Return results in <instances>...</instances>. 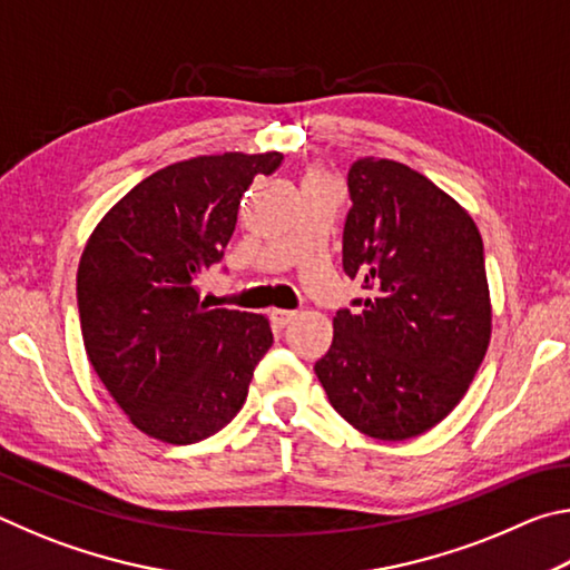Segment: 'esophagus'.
<instances>
[{
  "instance_id": "34e87169",
  "label": "esophagus",
  "mask_w": 570,
  "mask_h": 570,
  "mask_svg": "<svg viewBox=\"0 0 570 570\" xmlns=\"http://www.w3.org/2000/svg\"><path fill=\"white\" fill-rule=\"evenodd\" d=\"M296 316V312H288V308H272V322L278 330H284V326L292 322Z\"/></svg>"
}]
</instances>
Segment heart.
Wrapping results in <instances>:
<instances>
[{
	"mask_svg": "<svg viewBox=\"0 0 570 570\" xmlns=\"http://www.w3.org/2000/svg\"><path fill=\"white\" fill-rule=\"evenodd\" d=\"M314 178H330V176H326V173L320 168H312L306 173V180H314Z\"/></svg>",
	"mask_w": 570,
	"mask_h": 570,
	"instance_id": "obj_1",
	"label": "heart"
}]
</instances>
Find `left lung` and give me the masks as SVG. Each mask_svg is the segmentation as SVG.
Here are the masks:
<instances>
[{"label": "left lung", "instance_id": "left-lung-1", "mask_svg": "<svg viewBox=\"0 0 570 570\" xmlns=\"http://www.w3.org/2000/svg\"><path fill=\"white\" fill-rule=\"evenodd\" d=\"M346 183L342 262L370 296L336 312L314 372L352 428L410 440L458 407L488 352L482 238L455 198L404 163L360 158Z\"/></svg>", "mask_w": 570, "mask_h": 570}]
</instances>
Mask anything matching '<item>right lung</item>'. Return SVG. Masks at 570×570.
I'll list each match as a JSON object with an SVG mask.
<instances>
[{"label": "right lung", "instance_id": "1", "mask_svg": "<svg viewBox=\"0 0 570 570\" xmlns=\"http://www.w3.org/2000/svg\"><path fill=\"white\" fill-rule=\"evenodd\" d=\"M282 153L198 156L153 173L85 244L77 306L88 360L128 420L168 445L216 435L274 344L264 314L210 308L196 278L224 258L240 196Z\"/></svg>", "mask_w": 570, "mask_h": 570}]
</instances>
